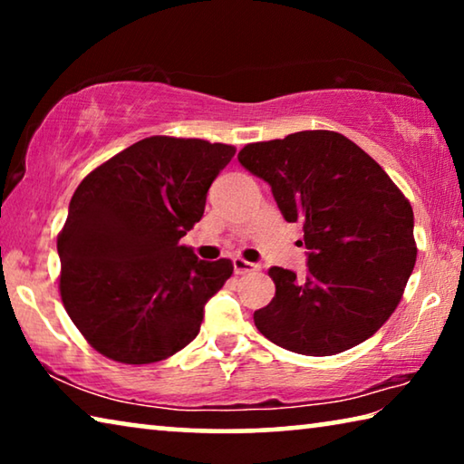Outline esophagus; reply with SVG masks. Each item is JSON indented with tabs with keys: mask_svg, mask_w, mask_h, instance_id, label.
<instances>
[{
	"mask_svg": "<svg viewBox=\"0 0 464 464\" xmlns=\"http://www.w3.org/2000/svg\"><path fill=\"white\" fill-rule=\"evenodd\" d=\"M233 270H235V274H247V272L260 270V266L243 260V257H233Z\"/></svg>",
	"mask_w": 464,
	"mask_h": 464,
	"instance_id": "obj_1",
	"label": "esophagus"
}]
</instances>
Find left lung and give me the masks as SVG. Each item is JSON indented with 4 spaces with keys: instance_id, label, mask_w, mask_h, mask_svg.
Segmentation results:
<instances>
[{
    "instance_id": "8db88e82",
    "label": "left lung",
    "mask_w": 464,
    "mask_h": 464,
    "mask_svg": "<svg viewBox=\"0 0 464 464\" xmlns=\"http://www.w3.org/2000/svg\"><path fill=\"white\" fill-rule=\"evenodd\" d=\"M237 160L272 188L282 217L301 223L307 278L268 270L276 296L254 313L280 348L334 356L362 343L401 301L418 247L413 210L379 163L334 130L246 145Z\"/></svg>"
}]
</instances>
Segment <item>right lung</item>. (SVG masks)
<instances>
[{
  "label": "right lung",
  "mask_w": 464,
  "mask_h": 464,
  "mask_svg": "<svg viewBox=\"0 0 464 464\" xmlns=\"http://www.w3.org/2000/svg\"><path fill=\"white\" fill-rule=\"evenodd\" d=\"M235 147L149 137L83 178L57 239L67 315L100 354L151 364L200 332L204 304L233 274L179 239L198 223Z\"/></svg>",
  "instance_id": "obj_1"
}]
</instances>
